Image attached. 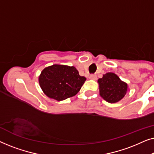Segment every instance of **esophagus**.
Wrapping results in <instances>:
<instances>
[{"label":"esophagus","instance_id":"obj_1","mask_svg":"<svg viewBox=\"0 0 154 154\" xmlns=\"http://www.w3.org/2000/svg\"><path fill=\"white\" fill-rule=\"evenodd\" d=\"M89 78H90V79L94 80V81H95V80L97 79V75H90Z\"/></svg>","mask_w":154,"mask_h":154}]
</instances>
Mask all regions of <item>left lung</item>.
I'll return each mask as SVG.
<instances>
[{
    "label": "left lung",
    "mask_w": 154,
    "mask_h": 154,
    "mask_svg": "<svg viewBox=\"0 0 154 154\" xmlns=\"http://www.w3.org/2000/svg\"><path fill=\"white\" fill-rule=\"evenodd\" d=\"M100 95L107 102L113 104L121 100L129 88L128 84L114 73L109 72L98 79Z\"/></svg>",
    "instance_id": "8db88e82"
}]
</instances>
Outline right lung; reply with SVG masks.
<instances>
[{
	"label": "right lung",
	"instance_id": "right-lung-1",
	"mask_svg": "<svg viewBox=\"0 0 154 154\" xmlns=\"http://www.w3.org/2000/svg\"><path fill=\"white\" fill-rule=\"evenodd\" d=\"M86 79L74 66L53 64L45 67L38 77L40 87L49 98L62 101L75 96Z\"/></svg>",
	"mask_w": 154,
	"mask_h": 154
}]
</instances>
